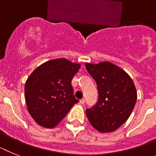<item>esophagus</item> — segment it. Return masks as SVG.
I'll use <instances>...</instances> for the list:
<instances>
[{"label": "esophagus", "mask_w": 156, "mask_h": 156, "mask_svg": "<svg viewBox=\"0 0 156 156\" xmlns=\"http://www.w3.org/2000/svg\"><path fill=\"white\" fill-rule=\"evenodd\" d=\"M80 103H81L82 104H85V103H86V99H85V98L81 99V100H80Z\"/></svg>", "instance_id": "1"}]
</instances>
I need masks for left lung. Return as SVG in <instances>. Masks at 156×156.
Here are the masks:
<instances>
[{
    "instance_id": "obj_1",
    "label": "left lung",
    "mask_w": 156,
    "mask_h": 156,
    "mask_svg": "<svg viewBox=\"0 0 156 156\" xmlns=\"http://www.w3.org/2000/svg\"><path fill=\"white\" fill-rule=\"evenodd\" d=\"M88 72L97 82L98 101L87 108L89 122L101 133L116 130L126 121L136 101L134 84L127 73L109 62L86 63Z\"/></svg>"
}]
</instances>
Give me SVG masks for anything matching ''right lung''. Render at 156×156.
Returning a JSON list of instances; mask_svg holds the SVG:
<instances>
[{
  "label": "right lung",
  "instance_id": "1",
  "mask_svg": "<svg viewBox=\"0 0 156 156\" xmlns=\"http://www.w3.org/2000/svg\"><path fill=\"white\" fill-rule=\"evenodd\" d=\"M79 68L80 64L61 58L45 62L30 75L25 100L29 113L39 125L53 128L78 102L71 81Z\"/></svg>",
  "mask_w": 156,
  "mask_h": 156
}]
</instances>
